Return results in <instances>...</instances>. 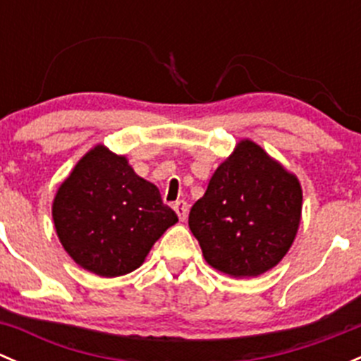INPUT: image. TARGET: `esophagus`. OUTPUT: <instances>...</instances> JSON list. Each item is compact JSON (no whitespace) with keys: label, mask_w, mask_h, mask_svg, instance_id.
I'll return each mask as SVG.
<instances>
[{"label":"esophagus","mask_w":361,"mask_h":361,"mask_svg":"<svg viewBox=\"0 0 361 361\" xmlns=\"http://www.w3.org/2000/svg\"><path fill=\"white\" fill-rule=\"evenodd\" d=\"M174 211H176L178 218H180L181 221H185V220H187V216H188V204L185 201L174 202Z\"/></svg>","instance_id":"34e87169"}]
</instances>
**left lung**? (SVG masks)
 Wrapping results in <instances>:
<instances>
[{
    "label": "left lung",
    "instance_id": "1",
    "mask_svg": "<svg viewBox=\"0 0 361 361\" xmlns=\"http://www.w3.org/2000/svg\"><path fill=\"white\" fill-rule=\"evenodd\" d=\"M302 218L298 178L255 141L241 140L192 206L188 227L204 260L231 278H255L283 260Z\"/></svg>",
    "mask_w": 361,
    "mask_h": 361
}]
</instances>
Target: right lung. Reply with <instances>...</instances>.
<instances>
[{
  "mask_svg": "<svg viewBox=\"0 0 361 361\" xmlns=\"http://www.w3.org/2000/svg\"><path fill=\"white\" fill-rule=\"evenodd\" d=\"M52 218L75 264L101 278L136 271L160 235L178 221L159 188L137 176L126 155L101 143L59 185Z\"/></svg>",
  "mask_w": 361,
  "mask_h": 361,
  "instance_id": "add662e5",
  "label": "right lung"
}]
</instances>
